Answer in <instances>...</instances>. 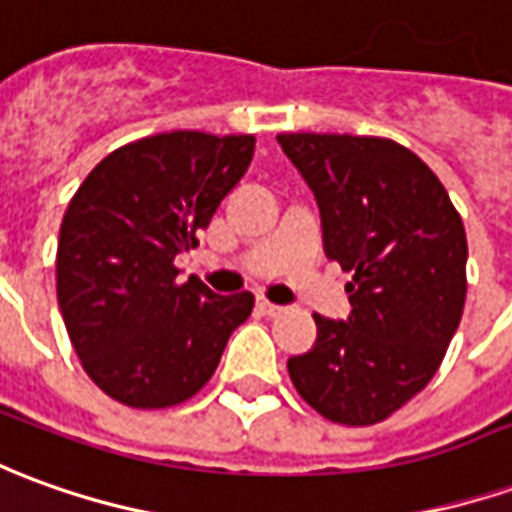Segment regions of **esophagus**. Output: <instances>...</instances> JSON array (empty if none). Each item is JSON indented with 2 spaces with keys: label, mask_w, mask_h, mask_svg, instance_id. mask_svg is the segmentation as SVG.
<instances>
[{
  "label": "esophagus",
  "mask_w": 512,
  "mask_h": 512,
  "mask_svg": "<svg viewBox=\"0 0 512 512\" xmlns=\"http://www.w3.org/2000/svg\"><path fill=\"white\" fill-rule=\"evenodd\" d=\"M257 307H260L263 316H280L282 310H285V307L274 305V302H268V299H257Z\"/></svg>",
  "instance_id": "1"
}]
</instances>
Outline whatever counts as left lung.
I'll use <instances>...</instances> for the list:
<instances>
[{"label": "left lung", "instance_id": "obj_1", "mask_svg": "<svg viewBox=\"0 0 512 512\" xmlns=\"http://www.w3.org/2000/svg\"><path fill=\"white\" fill-rule=\"evenodd\" d=\"M321 210L324 252L352 274V313H313L318 338L288 360L324 418L368 427L427 388L466 305V230L441 180L407 146L374 135L282 132Z\"/></svg>", "mask_w": 512, "mask_h": 512}]
</instances>
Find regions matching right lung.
I'll return each instance as SVG.
<instances>
[{"instance_id":"obj_1","label":"right lung","mask_w":512,"mask_h":512,"mask_svg":"<svg viewBox=\"0 0 512 512\" xmlns=\"http://www.w3.org/2000/svg\"><path fill=\"white\" fill-rule=\"evenodd\" d=\"M255 135L177 130L119 146L71 196L57 241V305L96 388L121 405L188 402L219 366L255 296H219L174 257L194 249L244 177Z\"/></svg>"}]
</instances>
